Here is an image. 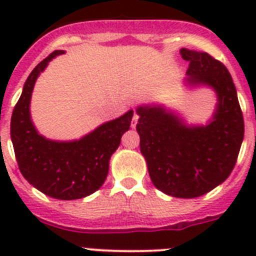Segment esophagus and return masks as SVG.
<instances>
[{
    "mask_svg": "<svg viewBox=\"0 0 256 256\" xmlns=\"http://www.w3.org/2000/svg\"><path fill=\"white\" fill-rule=\"evenodd\" d=\"M138 114H136L134 112V115H133V119H132V128H134L136 126V124H137V122H138Z\"/></svg>",
    "mask_w": 256,
    "mask_h": 256,
    "instance_id": "esophagus-1",
    "label": "esophagus"
}]
</instances>
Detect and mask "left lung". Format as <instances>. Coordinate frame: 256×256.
Returning a JSON list of instances; mask_svg holds the SVG:
<instances>
[{"instance_id": "obj_1", "label": "left lung", "mask_w": 256, "mask_h": 256, "mask_svg": "<svg viewBox=\"0 0 256 256\" xmlns=\"http://www.w3.org/2000/svg\"><path fill=\"white\" fill-rule=\"evenodd\" d=\"M186 83L209 86L218 104L208 126H188L162 106H138L140 148L154 186L173 198H194L230 177L244 140V116L227 68L206 52L182 48Z\"/></svg>"}]
</instances>
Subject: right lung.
I'll list each match as a JSON object with an SVG mask.
<instances>
[{
    "mask_svg": "<svg viewBox=\"0 0 256 256\" xmlns=\"http://www.w3.org/2000/svg\"><path fill=\"white\" fill-rule=\"evenodd\" d=\"M56 50L33 69L11 116V141L15 158L32 186L50 198L76 200L91 195L108 177V160L130 130L133 110L97 126L78 141L58 142L44 138L33 126L29 112L32 92L40 72L55 56Z\"/></svg>",
    "mask_w": 256,
    "mask_h": 256,
    "instance_id": "add662e5",
    "label": "right lung"
}]
</instances>
